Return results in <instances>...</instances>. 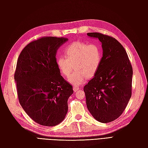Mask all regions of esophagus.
Listing matches in <instances>:
<instances>
[{
  "mask_svg": "<svg viewBox=\"0 0 148 148\" xmlns=\"http://www.w3.org/2000/svg\"><path fill=\"white\" fill-rule=\"evenodd\" d=\"M73 89L74 92H77L79 89V88L77 87V86H73Z\"/></svg>",
  "mask_w": 148,
  "mask_h": 148,
  "instance_id": "1",
  "label": "esophagus"
}]
</instances>
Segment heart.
Listing matches in <instances>:
<instances>
[{
  "instance_id": "heart-1",
  "label": "heart",
  "mask_w": 148,
  "mask_h": 148,
  "mask_svg": "<svg viewBox=\"0 0 148 148\" xmlns=\"http://www.w3.org/2000/svg\"><path fill=\"white\" fill-rule=\"evenodd\" d=\"M66 57L60 56L57 60V64L60 72L69 76V81L75 86L83 83L85 79L93 77L100 65L101 48L95 43L88 44L77 41L68 45L65 50Z\"/></svg>"
}]
</instances>
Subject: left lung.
Returning <instances> with one entry per match:
<instances>
[{
  "label": "left lung",
  "instance_id": "obj_1",
  "mask_svg": "<svg viewBox=\"0 0 148 148\" xmlns=\"http://www.w3.org/2000/svg\"><path fill=\"white\" fill-rule=\"evenodd\" d=\"M87 35L100 40L103 56L94 78L84 87L86 105L97 121L108 123L118 118L129 103L133 70L124 48L116 39L98 32Z\"/></svg>",
  "mask_w": 148,
  "mask_h": 148
}]
</instances>
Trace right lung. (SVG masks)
Here are the masks:
<instances>
[{"mask_svg": "<svg viewBox=\"0 0 148 148\" xmlns=\"http://www.w3.org/2000/svg\"><path fill=\"white\" fill-rule=\"evenodd\" d=\"M67 38L46 37L29 43L17 61L14 81L19 103L27 115L45 126L62 122L68 111L72 85L60 75L57 50Z\"/></svg>", "mask_w": 148, "mask_h": 148, "instance_id": "1", "label": "right lung"}]
</instances>
